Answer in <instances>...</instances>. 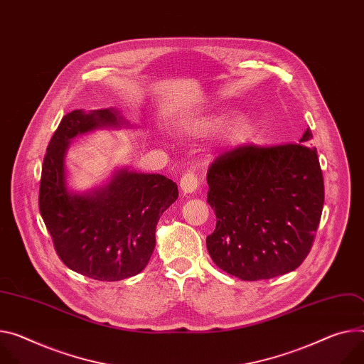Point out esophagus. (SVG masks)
Returning a JSON list of instances; mask_svg holds the SVG:
<instances>
[{"mask_svg": "<svg viewBox=\"0 0 364 364\" xmlns=\"http://www.w3.org/2000/svg\"><path fill=\"white\" fill-rule=\"evenodd\" d=\"M197 186H199V180H197L196 173L187 171L181 176L180 187H181L183 193H193L197 188Z\"/></svg>", "mask_w": 364, "mask_h": 364, "instance_id": "1", "label": "esophagus"}]
</instances>
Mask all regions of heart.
<instances>
[{
	"mask_svg": "<svg viewBox=\"0 0 364 364\" xmlns=\"http://www.w3.org/2000/svg\"><path fill=\"white\" fill-rule=\"evenodd\" d=\"M226 122V114L223 113H218V114H213V116H208L205 119H199L196 122H191L190 126H188V132L193 135H205V134H209V132L223 126ZM252 130V123L247 119V117H241L238 119L232 127H230L229 130V136L232 141H244L245 138L250 136Z\"/></svg>",
	"mask_w": 364,
	"mask_h": 364,
	"instance_id": "heart-1",
	"label": "heart"
}]
</instances>
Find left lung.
Here are the masks:
<instances>
[{"mask_svg":"<svg viewBox=\"0 0 364 364\" xmlns=\"http://www.w3.org/2000/svg\"><path fill=\"white\" fill-rule=\"evenodd\" d=\"M241 145L208 170V203L216 228L206 238L216 266L241 280L273 279L308 257L323 208L318 154L308 144Z\"/></svg>","mask_w":364,"mask_h":364,"instance_id":"left-lung-1","label":"left lung"}]
</instances>
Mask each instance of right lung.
I'll use <instances>...</instances> for the list:
<instances>
[{
	"label": "right lung",
	"mask_w": 364,
	"mask_h": 364,
	"mask_svg": "<svg viewBox=\"0 0 364 364\" xmlns=\"http://www.w3.org/2000/svg\"><path fill=\"white\" fill-rule=\"evenodd\" d=\"M120 123L114 109L65 114L48 145L39 190L41 215L62 262L102 282L123 280L145 269L155 248L159 216L178 197L173 180L127 170L90 194L68 191L63 158L70 141L78 134Z\"/></svg>",
	"instance_id": "right-lung-1"
}]
</instances>
